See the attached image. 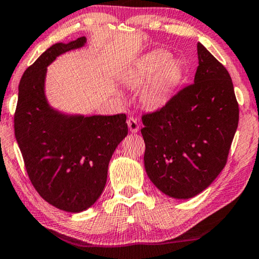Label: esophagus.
<instances>
[{
  "label": "esophagus",
  "instance_id": "1",
  "mask_svg": "<svg viewBox=\"0 0 259 259\" xmlns=\"http://www.w3.org/2000/svg\"><path fill=\"white\" fill-rule=\"evenodd\" d=\"M127 125H128V128L132 133H137L139 131V123H138V120L133 116H130L128 120H127Z\"/></svg>",
  "mask_w": 259,
  "mask_h": 259
}]
</instances>
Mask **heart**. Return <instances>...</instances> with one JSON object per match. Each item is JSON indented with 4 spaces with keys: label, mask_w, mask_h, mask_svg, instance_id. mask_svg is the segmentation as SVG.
Returning a JSON list of instances; mask_svg holds the SVG:
<instances>
[{
    "label": "heart",
    "mask_w": 259,
    "mask_h": 259,
    "mask_svg": "<svg viewBox=\"0 0 259 259\" xmlns=\"http://www.w3.org/2000/svg\"><path fill=\"white\" fill-rule=\"evenodd\" d=\"M165 51H155L145 55L127 74V81L133 86L148 83L141 92L145 107L157 109L164 106L183 82L185 70L178 60H169Z\"/></svg>",
    "instance_id": "1"
}]
</instances>
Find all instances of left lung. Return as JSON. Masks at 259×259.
<instances>
[{
    "instance_id": "obj_1",
    "label": "left lung",
    "mask_w": 259,
    "mask_h": 259,
    "mask_svg": "<svg viewBox=\"0 0 259 259\" xmlns=\"http://www.w3.org/2000/svg\"><path fill=\"white\" fill-rule=\"evenodd\" d=\"M197 49L194 82L143 115L145 169L162 193L177 199L197 196L217 178L239 120L229 72L203 45Z\"/></svg>"
}]
</instances>
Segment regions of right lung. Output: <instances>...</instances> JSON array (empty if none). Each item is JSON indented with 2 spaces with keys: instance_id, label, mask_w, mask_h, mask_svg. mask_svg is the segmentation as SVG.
Instances as JSON below:
<instances>
[{
  "instance_id": "add662e5",
  "label": "right lung",
  "mask_w": 259,
  "mask_h": 259,
  "mask_svg": "<svg viewBox=\"0 0 259 259\" xmlns=\"http://www.w3.org/2000/svg\"><path fill=\"white\" fill-rule=\"evenodd\" d=\"M86 37L49 47L23 73L14 128L28 177L37 193L60 210L81 212L101 196L112 154L128 133L126 114L67 115L48 105L47 67Z\"/></svg>"
}]
</instances>
